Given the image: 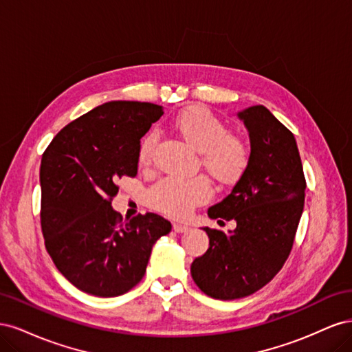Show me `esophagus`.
<instances>
[{"label":"esophagus","instance_id":"1","mask_svg":"<svg viewBox=\"0 0 352 352\" xmlns=\"http://www.w3.org/2000/svg\"><path fill=\"white\" fill-rule=\"evenodd\" d=\"M173 230L176 233H185L189 230V228L186 225H180V223H173Z\"/></svg>","mask_w":352,"mask_h":352}]
</instances>
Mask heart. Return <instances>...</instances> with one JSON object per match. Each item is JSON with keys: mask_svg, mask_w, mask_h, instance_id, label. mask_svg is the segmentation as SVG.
<instances>
[{"mask_svg": "<svg viewBox=\"0 0 352 352\" xmlns=\"http://www.w3.org/2000/svg\"><path fill=\"white\" fill-rule=\"evenodd\" d=\"M175 132L201 155V164L220 184H233L250 164L251 150L245 138L228 132V126L210 110L190 105L172 122ZM155 135H146L138 148V163L148 167L153 160ZM211 198V186L204 176L194 179L164 177L148 190L151 208L170 217H186L195 207Z\"/></svg>", "mask_w": 352, "mask_h": 352, "instance_id": "1", "label": "heart"}]
</instances>
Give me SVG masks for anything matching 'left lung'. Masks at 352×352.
Returning a JSON list of instances; mask_svg holds the SVG:
<instances>
[{"label": "left lung", "mask_w": 352, "mask_h": 352, "mask_svg": "<svg viewBox=\"0 0 352 352\" xmlns=\"http://www.w3.org/2000/svg\"><path fill=\"white\" fill-rule=\"evenodd\" d=\"M251 145L250 164L208 217L235 220L225 233L204 228L210 247L190 264L199 289L216 300H238L267 285L289 257L304 210L305 177L294 133L264 105L239 111Z\"/></svg>", "instance_id": "obj_1"}]
</instances>
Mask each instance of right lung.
I'll use <instances>...</instances> for the list:
<instances>
[{"instance_id": "add662e5", "label": "right lung", "mask_w": 352, "mask_h": 352, "mask_svg": "<svg viewBox=\"0 0 352 352\" xmlns=\"http://www.w3.org/2000/svg\"><path fill=\"white\" fill-rule=\"evenodd\" d=\"M163 113L153 102H105L63 127L42 155L45 248L82 292L110 298L131 291L144 278L153 245L172 230L154 212L122 221L111 207L117 179L136 176L141 138Z\"/></svg>"}]
</instances>
